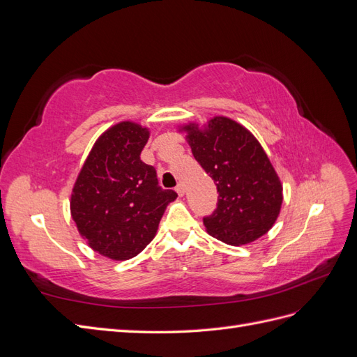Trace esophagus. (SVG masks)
<instances>
[{
    "label": "esophagus",
    "mask_w": 357,
    "mask_h": 357,
    "mask_svg": "<svg viewBox=\"0 0 357 357\" xmlns=\"http://www.w3.org/2000/svg\"><path fill=\"white\" fill-rule=\"evenodd\" d=\"M176 192L178 193V195H180V197H183V195H185V192H186V189H185V185H181V183H178V185H177V188H176Z\"/></svg>",
    "instance_id": "1"
}]
</instances>
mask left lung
<instances>
[{"mask_svg": "<svg viewBox=\"0 0 357 357\" xmlns=\"http://www.w3.org/2000/svg\"><path fill=\"white\" fill-rule=\"evenodd\" d=\"M192 153L218 186V208L204 218L207 232L229 245L256 241L273 228L283 204V185L271 160L245 126L225 116L205 125L178 126Z\"/></svg>", "mask_w": 357, "mask_h": 357, "instance_id": "left-lung-1", "label": "left lung"}]
</instances>
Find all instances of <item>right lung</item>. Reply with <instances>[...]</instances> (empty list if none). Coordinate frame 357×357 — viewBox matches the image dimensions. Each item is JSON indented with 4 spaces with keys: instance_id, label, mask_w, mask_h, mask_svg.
<instances>
[{
    "instance_id": "add662e5",
    "label": "right lung",
    "mask_w": 357,
    "mask_h": 357,
    "mask_svg": "<svg viewBox=\"0 0 357 357\" xmlns=\"http://www.w3.org/2000/svg\"><path fill=\"white\" fill-rule=\"evenodd\" d=\"M150 129L119 122L98 137L71 190L70 211L93 252L128 261L155 238L174 190L158 185L156 171L139 159Z\"/></svg>"
}]
</instances>
